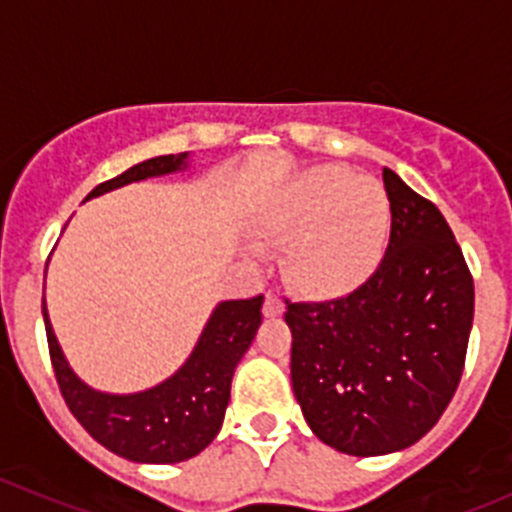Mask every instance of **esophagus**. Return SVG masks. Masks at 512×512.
<instances>
[{"mask_svg":"<svg viewBox=\"0 0 512 512\" xmlns=\"http://www.w3.org/2000/svg\"><path fill=\"white\" fill-rule=\"evenodd\" d=\"M282 309H285V302H282V299H280V294L267 292L265 307H262L265 317H277V314H282Z\"/></svg>","mask_w":512,"mask_h":512,"instance_id":"esophagus-1","label":"esophagus"}]
</instances>
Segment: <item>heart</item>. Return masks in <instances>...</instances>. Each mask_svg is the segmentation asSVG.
<instances>
[{
	"instance_id": "b5f03b06",
	"label": "heart",
	"mask_w": 512,
	"mask_h": 512,
	"mask_svg": "<svg viewBox=\"0 0 512 512\" xmlns=\"http://www.w3.org/2000/svg\"><path fill=\"white\" fill-rule=\"evenodd\" d=\"M260 230L282 242V267L299 289L337 297L364 285L384 260L391 200L384 185L339 165H312L260 210Z\"/></svg>"
}]
</instances>
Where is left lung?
Segmentation results:
<instances>
[{"label":"left lung","mask_w":512,"mask_h":512,"mask_svg":"<svg viewBox=\"0 0 512 512\" xmlns=\"http://www.w3.org/2000/svg\"><path fill=\"white\" fill-rule=\"evenodd\" d=\"M391 237L374 275L332 302H289L292 389L314 436L349 456L414 446L461 381L473 277L441 210L384 168Z\"/></svg>","instance_id":"1"}]
</instances>
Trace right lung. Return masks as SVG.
Wrapping results in <instances>:
<instances>
[{"label":"right lung","mask_w":512,"mask_h":512,"mask_svg":"<svg viewBox=\"0 0 512 512\" xmlns=\"http://www.w3.org/2000/svg\"><path fill=\"white\" fill-rule=\"evenodd\" d=\"M185 168L188 153L143 160L126 173L98 185L86 195V200L128 183L160 178ZM262 302V294L252 299L220 302L185 364L165 381L136 394H106L81 381L61 352L46 302H41L51 366L61 396L76 421L116 456L133 463L188 461L208 448L223 426L232 374L260 329Z\"/></svg>","instance_id":"obj_1"}]
</instances>
